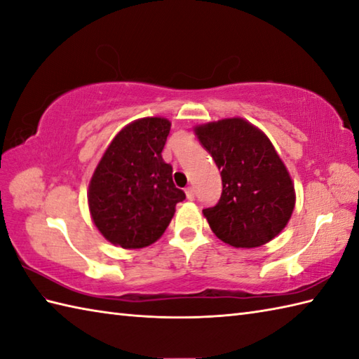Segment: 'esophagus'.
I'll list each match as a JSON object with an SVG mask.
<instances>
[{
	"label": "esophagus",
	"mask_w": 359,
	"mask_h": 359,
	"mask_svg": "<svg viewBox=\"0 0 359 359\" xmlns=\"http://www.w3.org/2000/svg\"><path fill=\"white\" fill-rule=\"evenodd\" d=\"M185 194H187V199H188V201H193L194 196H196L194 188H193V187H188V188L185 189Z\"/></svg>",
	"instance_id": "obj_1"
}]
</instances>
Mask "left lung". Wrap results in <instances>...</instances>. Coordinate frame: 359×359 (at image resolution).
<instances>
[{"label":"left lung","instance_id":"8db88e82","mask_svg":"<svg viewBox=\"0 0 359 359\" xmlns=\"http://www.w3.org/2000/svg\"><path fill=\"white\" fill-rule=\"evenodd\" d=\"M202 147L220 170L222 194L203 216L220 241L255 248L284 230L294 208V187L262 131L243 118L196 128Z\"/></svg>","mask_w":359,"mask_h":359}]
</instances>
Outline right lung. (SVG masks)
I'll return each mask as SVG.
<instances>
[{
  "label": "right lung",
  "instance_id": "1",
  "mask_svg": "<svg viewBox=\"0 0 359 359\" xmlns=\"http://www.w3.org/2000/svg\"><path fill=\"white\" fill-rule=\"evenodd\" d=\"M171 123L147 117L125 126L103 154L89 184V210L109 242L143 248L156 242L185 193L175 188L162 151Z\"/></svg>",
  "mask_w": 359,
  "mask_h": 359
}]
</instances>
